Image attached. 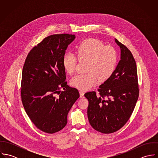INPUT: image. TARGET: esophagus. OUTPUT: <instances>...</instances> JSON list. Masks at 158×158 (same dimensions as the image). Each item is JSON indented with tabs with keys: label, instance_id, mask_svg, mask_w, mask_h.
Listing matches in <instances>:
<instances>
[{
	"label": "esophagus",
	"instance_id": "obj_1",
	"mask_svg": "<svg viewBox=\"0 0 158 158\" xmlns=\"http://www.w3.org/2000/svg\"><path fill=\"white\" fill-rule=\"evenodd\" d=\"M80 97L82 98L84 97V94H85V92L83 90H80Z\"/></svg>",
	"mask_w": 158,
	"mask_h": 158
}]
</instances>
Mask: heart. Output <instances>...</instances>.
Segmentation results:
<instances>
[{"mask_svg": "<svg viewBox=\"0 0 158 158\" xmlns=\"http://www.w3.org/2000/svg\"><path fill=\"white\" fill-rule=\"evenodd\" d=\"M79 60H88L85 74L75 75L71 80V85L81 90H87L95 85L99 80L107 81L113 75L117 63V53L115 48L105 44L100 40L88 38L83 41L76 50ZM77 58L72 53L63 58V67L69 74L75 70Z\"/></svg>", "mask_w": 158, "mask_h": 158, "instance_id": "obj_1", "label": "heart"}]
</instances>
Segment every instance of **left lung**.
Masks as SVG:
<instances>
[{"instance_id":"8db88e82","label":"left lung","mask_w":158,"mask_h":158,"mask_svg":"<svg viewBox=\"0 0 158 158\" xmlns=\"http://www.w3.org/2000/svg\"><path fill=\"white\" fill-rule=\"evenodd\" d=\"M120 60L113 75L99 86V95L92 91L85 94L89 101L88 120L92 127L105 134L120 129L128 120L139 97L135 60L130 50L117 39Z\"/></svg>"}]
</instances>
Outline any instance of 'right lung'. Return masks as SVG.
I'll list each match as a JSON object with an SVG mask.
<instances>
[{"label": "right lung", "mask_w": 158, "mask_h": 158, "mask_svg": "<svg viewBox=\"0 0 158 158\" xmlns=\"http://www.w3.org/2000/svg\"><path fill=\"white\" fill-rule=\"evenodd\" d=\"M75 38L69 34L45 38L30 50L23 67V106L34 125L47 133H56L66 125L68 113L80 97L78 90L67 85L63 63Z\"/></svg>", "instance_id": "obj_1"}]
</instances>
